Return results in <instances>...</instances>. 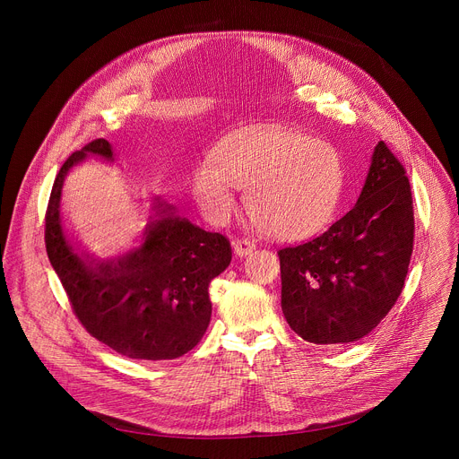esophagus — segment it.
Masks as SVG:
<instances>
[{
    "mask_svg": "<svg viewBox=\"0 0 459 459\" xmlns=\"http://www.w3.org/2000/svg\"><path fill=\"white\" fill-rule=\"evenodd\" d=\"M232 249H234L236 256H247L255 251V244L251 242V239H238V242L232 244Z\"/></svg>",
    "mask_w": 459,
    "mask_h": 459,
    "instance_id": "34e87169",
    "label": "esophagus"
}]
</instances>
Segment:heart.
<instances>
[{
  "label": "heart",
  "mask_w": 459,
  "mask_h": 459,
  "mask_svg": "<svg viewBox=\"0 0 459 459\" xmlns=\"http://www.w3.org/2000/svg\"><path fill=\"white\" fill-rule=\"evenodd\" d=\"M346 184L333 144L307 134L255 126L227 135L191 175L193 201L212 223L236 208L234 187L246 191L253 223L279 242H301L329 227Z\"/></svg>",
  "instance_id": "b5f03b06"
}]
</instances>
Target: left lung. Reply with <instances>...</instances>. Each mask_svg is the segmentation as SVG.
<instances>
[{"label": "left lung", "mask_w": 459, "mask_h": 459, "mask_svg": "<svg viewBox=\"0 0 459 459\" xmlns=\"http://www.w3.org/2000/svg\"><path fill=\"white\" fill-rule=\"evenodd\" d=\"M413 230L409 180L379 141L355 206L322 236L279 251L288 325L315 344L367 336L402 294Z\"/></svg>", "instance_id": "obj_1"}]
</instances>
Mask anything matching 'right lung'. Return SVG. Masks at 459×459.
Instances as JSON below:
<instances>
[{"label":"right lung","instance_id":"right-lung-1","mask_svg":"<svg viewBox=\"0 0 459 459\" xmlns=\"http://www.w3.org/2000/svg\"><path fill=\"white\" fill-rule=\"evenodd\" d=\"M87 158L115 161L109 141L72 154L54 182L46 213V251L83 327L120 355L177 359L195 348L210 324V282L230 264L229 239L206 232L154 195L149 223L128 251L100 258L66 229L63 186Z\"/></svg>","mask_w":459,"mask_h":459}]
</instances>
